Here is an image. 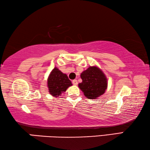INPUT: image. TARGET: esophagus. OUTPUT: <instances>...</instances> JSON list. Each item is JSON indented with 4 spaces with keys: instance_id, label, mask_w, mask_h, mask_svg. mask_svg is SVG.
Instances as JSON below:
<instances>
[{
    "instance_id": "34e87169",
    "label": "esophagus",
    "mask_w": 150,
    "mask_h": 150,
    "mask_svg": "<svg viewBox=\"0 0 150 150\" xmlns=\"http://www.w3.org/2000/svg\"><path fill=\"white\" fill-rule=\"evenodd\" d=\"M72 83H73V84L74 85H77V84H78V82H77V79L73 80Z\"/></svg>"
}]
</instances>
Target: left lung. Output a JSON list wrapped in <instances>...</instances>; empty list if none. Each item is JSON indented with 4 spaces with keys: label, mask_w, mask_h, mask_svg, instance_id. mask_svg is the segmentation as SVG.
<instances>
[{
    "label": "left lung",
    "mask_w": 150,
    "mask_h": 150,
    "mask_svg": "<svg viewBox=\"0 0 150 150\" xmlns=\"http://www.w3.org/2000/svg\"><path fill=\"white\" fill-rule=\"evenodd\" d=\"M82 82L79 87L87 99H97L105 93L108 80L103 71L96 66L89 67L81 74Z\"/></svg>",
    "instance_id": "obj_1"
}]
</instances>
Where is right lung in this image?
<instances>
[{"instance_id":"1","label":"right lung","mask_w":150,"mask_h":150,"mask_svg":"<svg viewBox=\"0 0 150 150\" xmlns=\"http://www.w3.org/2000/svg\"><path fill=\"white\" fill-rule=\"evenodd\" d=\"M71 85L72 83L67 75L64 74L57 67L52 70L47 79L49 93L55 97L61 96L62 93L65 92Z\"/></svg>"}]
</instances>
